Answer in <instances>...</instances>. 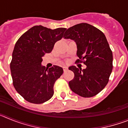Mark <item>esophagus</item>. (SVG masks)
Segmentation results:
<instances>
[{"instance_id":"esophagus-1","label":"esophagus","mask_w":128,"mask_h":128,"mask_svg":"<svg viewBox=\"0 0 128 128\" xmlns=\"http://www.w3.org/2000/svg\"><path fill=\"white\" fill-rule=\"evenodd\" d=\"M63 71H64V72H65V71H66L68 70L67 66H63Z\"/></svg>"}]
</instances>
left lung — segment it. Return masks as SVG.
I'll use <instances>...</instances> for the list:
<instances>
[{
    "label": "left lung",
    "instance_id": "8db88e82",
    "mask_svg": "<svg viewBox=\"0 0 128 128\" xmlns=\"http://www.w3.org/2000/svg\"><path fill=\"white\" fill-rule=\"evenodd\" d=\"M65 39L77 44L76 63H83L85 69L71 66L74 78L68 84L72 92L83 98H91L106 86L113 68V54L103 32L86 23H81L65 31Z\"/></svg>",
    "mask_w": 128,
    "mask_h": 128
}]
</instances>
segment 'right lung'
I'll use <instances>...</instances> for the list:
<instances>
[{"label":"right lung","mask_w":128,"mask_h":128,"mask_svg":"<svg viewBox=\"0 0 128 128\" xmlns=\"http://www.w3.org/2000/svg\"><path fill=\"white\" fill-rule=\"evenodd\" d=\"M66 28L48 29L35 26L19 38L10 63L13 84L18 93L34 104L46 102L54 94V84L63 72L54 65L46 69L42 57L52 50L54 44L63 38Z\"/></svg>","instance_id":"1"}]
</instances>
